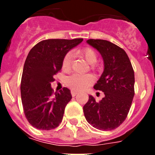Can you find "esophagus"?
<instances>
[{"instance_id": "obj_1", "label": "esophagus", "mask_w": 155, "mask_h": 155, "mask_svg": "<svg viewBox=\"0 0 155 155\" xmlns=\"http://www.w3.org/2000/svg\"><path fill=\"white\" fill-rule=\"evenodd\" d=\"M77 94H78V92H77V91H71V94H72V96H73V97L76 96Z\"/></svg>"}]
</instances>
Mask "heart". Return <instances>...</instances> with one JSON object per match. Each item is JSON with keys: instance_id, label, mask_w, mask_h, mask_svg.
Returning <instances> with one entry per match:
<instances>
[{"instance_id": "obj_1", "label": "heart", "mask_w": 155, "mask_h": 155, "mask_svg": "<svg viewBox=\"0 0 155 155\" xmlns=\"http://www.w3.org/2000/svg\"><path fill=\"white\" fill-rule=\"evenodd\" d=\"M82 56L84 57L88 64H94L97 61V54L96 53L91 49H84L81 51ZM71 57L72 54L71 53H68L64 57L63 60V68L65 70L69 69L71 67ZM94 76L91 74H72L71 75L68 76L66 80V84L68 87L72 90L74 91H82L85 89L89 85H91L94 82Z\"/></svg>"}]
</instances>
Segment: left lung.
<instances>
[{"label":"left lung","instance_id":"left-lung-1","mask_svg":"<svg viewBox=\"0 0 155 155\" xmlns=\"http://www.w3.org/2000/svg\"><path fill=\"white\" fill-rule=\"evenodd\" d=\"M87 44L98 50L104 62V71L95 90L105 97L96 102L89 95L83 110L86 120L100 130H112L127 118L134 96V72L127 53L113 42L103 39H88Z\"/></svg>","mask_w":155,"mask_h":155}]
</instances>
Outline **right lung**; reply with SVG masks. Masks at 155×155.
I'll return each instance as SVG.
<instances>
[{
  "mask_svg": "<svg viewBox=\"0 0 155 155\" xmlns=\"http://www.w3.org/2000/svg\"><path fill=\"white\" fill-rule=\"evenodd\" d=\"M83 39H46L31 48L23 68L21 96L28 123L35 128L50 130L60 125L66 105L72 98L64 87L53 93V75L62 68L63 60Z\"/></svg>",
  "mask_w": 155,
  "mask_h": 155,
  "instance_id": "obj_1",
  "label": "right lung"
}]
</instances>
